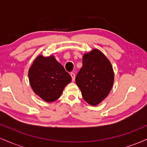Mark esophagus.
<instances>
[{
	"label": "esophagus",
	"mask_w": 147,
	"mask_h": 147,
	"mask_svg": "<svg viewBox=\"0 0 147 147\" xmlns=\"http://www.w3.org/2000/svg\"><path fill=\"white\" fill-rule=\"evenodd\" d=\"M70 76H71V77H72V82H75V74L74 73V72H71V73H70Z\"/></svg>",
	"instance_id": "1"
}]
</instances>
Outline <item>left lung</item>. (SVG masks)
<instances>
[{
	"label": "left lung",
	"mask_w": 147,
	"mask_h": 147,
	"mask_svg": "<svg viewBox=\"0 0 147 147\" xmlns=\"http://www.w3.org/2000/svg\"><path fill=\"white\" fill-rule=\"evenodd\" d=\"M83 66L76 76V84L84 100L92 106L99 104L107 97L114 82L110 61L97 49L83 56Z\"/></svg>",
	"instance_id": "8db88e82"
}]
</instances>
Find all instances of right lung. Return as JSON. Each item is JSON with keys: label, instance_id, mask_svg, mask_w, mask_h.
I'll return each mask as SVG.
<instances>
[{"label": "right lung", "instance_id": "right-lung-1", "mask_svg": "<svg viewBox=\"0 0 147 147\" xmlns=\"http://www.w3.org/2000/svg\"><path fill=\"white\" fill-rule=\"evenodd\" d=\"M30 84L35 94L46 102L59 98L72 78L55 57L38 55L28 72Z\"/></svg>", "mask_w": 147, "mask_h": 147}]
</instances>
